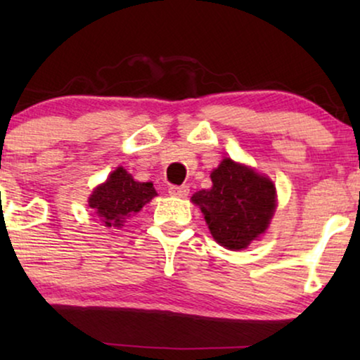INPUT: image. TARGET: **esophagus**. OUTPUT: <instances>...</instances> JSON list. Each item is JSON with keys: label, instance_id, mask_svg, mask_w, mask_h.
I'll return each mask as SVG.
<instances>
[{"label": "esophagus", "instance_id": "1", "mask_svg": "<svg viewBox=\"0 0 360 360\" xmlns=\"http://www.w3.org/2000/svg\"><path fill=\"white\" fill-rule=\"evenodd\" d=\"M169 193L172 196H179V198H185V196H188L190 188L186 185H172L170 188H169Z\"/></svg>", "mask_w": 360, "mask_h": 360}]
</instances>
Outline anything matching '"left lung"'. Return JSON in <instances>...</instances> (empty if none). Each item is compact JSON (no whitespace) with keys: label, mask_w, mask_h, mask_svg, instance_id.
<instances>
[{"label":"left lung","mask_w":360,"mask_h":360,"mask_svg":"<svg viewBox=\"0 0 360 360\" xmlns=\"http://www.w3.org/2000/svg\"><path fill=\"white\" fill-rule=\"evenodd\" d=\"M211 190L191 201L203 211L213 238L228 249H244L265 233L275 211V186L249 167L224 159L211 174Z\"/></svg>","instance_id":"8db88e82"}]
</instances>
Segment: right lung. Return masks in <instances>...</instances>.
Returning a JSON list of instances; mask_svg holds the SVG:
<instances>
[{"instance_id": "1", "label": "right lung", "mask_w": 360, "mask_h": 360, "mask_svg": "<svg viewBox=\"0 0 360 360\" xmlns=\"http://www.w3.org/2000/svg\"><path fill=\"white\" fill-rule=\"evenodd\" d=\"M155 195L157 191L150 181L149 184L136 181L122 167H117L106 184L93 191L88 203L106 226L120 228L127 216L137 213Z\"/></svg>"}]
</instances>
